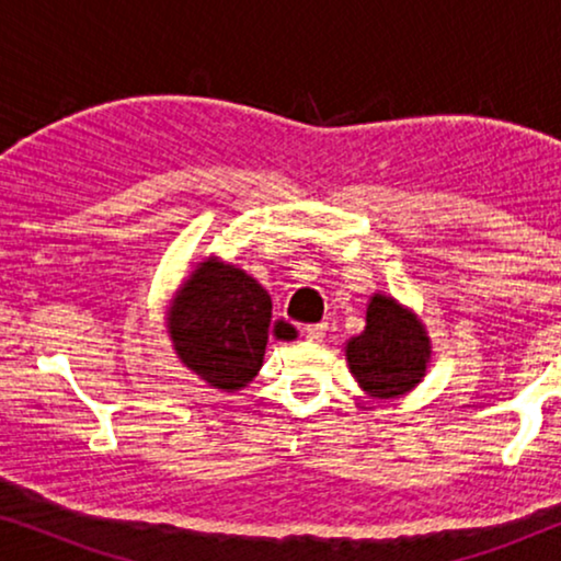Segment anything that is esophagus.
Returning a JSON list of instances; mask_svg holds the SVG:
<instances>
[{"label":"esophagus","mask_w":561,"mask_h":561,"mask_svg":"<svg viewBox=\"0 0 561 561\" xmlns=\"http://www.w3.org/2000/svg\"><path fill=\"white\" fill-rule=\"evenodd\" d=\"M304 336L309 342H321L327 336V324H309V327H304Z\"/></svg>","instance_id":"esophagus-1"}]
</instances>
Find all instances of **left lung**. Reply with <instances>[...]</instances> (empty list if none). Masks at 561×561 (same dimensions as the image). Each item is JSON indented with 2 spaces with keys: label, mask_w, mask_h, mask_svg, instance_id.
Returning a JSON list of instances; mask_svg holds the SVG:
<instances>
[{
  "label": "left lung",
  "mask_w": 561,
  "mask_h": 561,
  "mask_svg": "<svg viewBox=\"0 0 561 561\" xmlns=\"http://www.w3.org/2000/svg\"><path fill=\"white\" fill-rule=\"evenodd\" d=\"M365 332L344 347L350 373L367 396L388 401L409 393L426 375L432 342L413 311L386 294L367 304Z\"/></svg>",
  "instance_id": "left-lung-1"
}]
</instances>
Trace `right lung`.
<instances>
[{
  "mask_svg": "<svg viewBox=\"0 0 561 561\" xmlns=\"http://www.w3.org/2000/svg\"><path fill=\"white\" fill-rule=\"evenodd\" d=\"M168 334L183 365L211 388L234 393L255 378L267 340H296V329L273 321L267 290L240 267L206 257L175 290Z\"/></svg>",
  "mask_w": 561,
  "mask_h": 561,
  "instance_id": "right-lung-1",
  "label": "right lung"
}]
</instances>
